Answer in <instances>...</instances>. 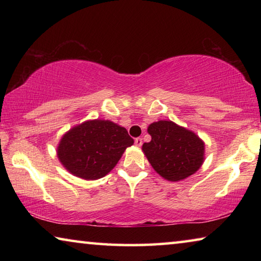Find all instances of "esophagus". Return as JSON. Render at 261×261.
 <instances>
[{
    "label": "esophagus",
    "mask_w": 261,
    "mask_h": 261,
    "mask_svg": "<svg viewBox=\"0 0 261 261\" xmlns=\"http://www.w3.org/2000/svg\"><path fill=\"white\" fill-rule=\"evenodd\" d=\"M135 144H136V146L140 147L141 145H143V139H141V138H136L135 139Z\"/></svg>",
    "instance_id": "34e87169"
}]
</instances>
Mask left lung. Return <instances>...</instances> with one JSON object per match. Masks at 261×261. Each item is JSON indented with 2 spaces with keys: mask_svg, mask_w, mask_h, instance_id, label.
Returning a JSON list of instances; mask_svg holds the SVG:
<instances>
[{
  "mask_svg": "<svg viewBox=\"0 0 261 261\" xmlns=\"http://www.w3.org/2000/svg\"><path fill=\"white\" fill-rule=\"evenodd\" d=\"M147 132L152 139L141 149L153 169L165 179L179 182L204 163L205 143L193 131L173 121H158L148 125Z\"/></svg>",
  "mask_w": 261,
  "mask_h": 261,
  "instance_id": "obj_1",
  "label": "left lung"
}]
</instances>
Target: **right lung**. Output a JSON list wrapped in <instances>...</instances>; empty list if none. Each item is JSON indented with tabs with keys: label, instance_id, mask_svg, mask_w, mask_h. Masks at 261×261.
Segmentation results:
<instances>
[{
	"label": "right lung",
	"instance_id": "right-lung-1",
	"mask_svg": "<svg viewBox=\"0 0 261 261\" xmlns=\"http://www.w3.org/2000/svg\"><path fill=\"white\" fill-rule=\"evenodd\" d=\"M132 145L125 127L108 120H88L62 136L56 153L70 174L94 180L110 173Z\"/></svg>",
	"mask_w": 261,
	"mask_h": 261
}]
</instances>
